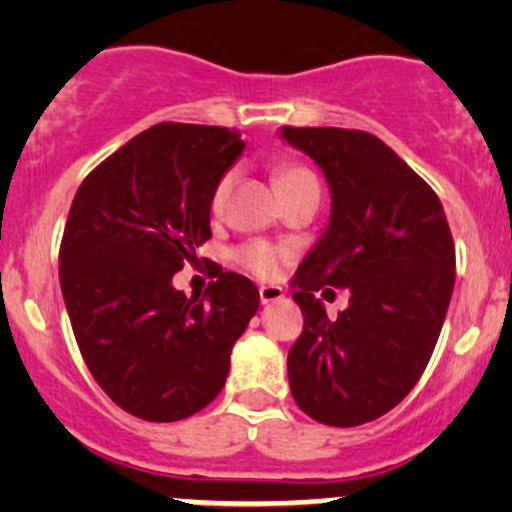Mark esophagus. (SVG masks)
I'll use <instances>...</instances> for the list:
<instances>
[{
  "label": "esophagus",
  "mask_w": 512,
  "mask_h": 512,
  "mask_svg": "<svg viewBox=\"0 0 512 512\" xmlns=\"http://www.w3.org/2000/svg\"><path fill=\"white\" fill-rule=\"evenodd\" d=\"M285 297V289L280 285H260V302L270 304V302H280Z\"/></svg>",
  "instance_id": "esophagus-1"
}]
</instances>
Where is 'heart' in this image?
Wrapping results in <instances>:
<instances>
[{"label":"heart","instance_id":"obj_1","mask_svg":"<svg viewBox=\"0 0 512 512\" xmlns=\"http://www.w3.org/2000/svg\"><path fill=\"white\" fill-rule=\"evenodd\" d=\"M232 180H235V175L225 173L223 178L218 180V185H215L213 198H210V205H213L215 213L223 210L227 193H230L232 188ZM304 185H317V178H314L312 170H307L304 165H297V163L277 165L275 188L280 190L282 198L289 193H294V190L304 188ZM287 260H289L287 247L272 245V242H262V240L247 242V245H242L240 250H237V262H240L250 275L260 277V280H272V277L280 275V272L285 270Z\"/></svg>","mask_w":512,"mask_h":512}]
</instances>
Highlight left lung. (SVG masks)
<instances>
[{
  "mask_svg": "<svg viewBox=\"0 0 512 512\" xmlns=\"http://www.w3.org/2000/svg\"><path fill=\"white\" fill-rule=\"evenodd\" d=\"M280 136L322 168L332 213L297 267L292 299L302 337L287 356L299 409L327 426H361L406 399L446 319L456 247L438 195L384 141L349 128H292ZM349 286L329 320L313 292Z\"/></svg>",
  "mask_w": 512,
  "mask_h": 512,
  "instance_id": "8db88e82",
  "label": "left lung"
}]
</instances>
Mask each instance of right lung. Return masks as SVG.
Returning a JSON list of instances; mask_svg holds the SVG:
<instances>
[{
  "label": "right lung",
  "mask_w": 512,
  "mask_h": 512,
  "mask_svg": "<svg viewBox=\"0 0 512 512\" xmlns=\"http://www.w3.org/2000/svg\"><path fill=\"white\" fill-rule=\"evenodd\" d=\"M245 151L235 131L158 123L86 175L71 203L59 282L96 384L143 421L198 414L225 386L230 352L260 307L237 272L203 299L173 275L210 232V198Z\"/></svg>",
  "instance_id": "obj_1"
}]
</instances>
